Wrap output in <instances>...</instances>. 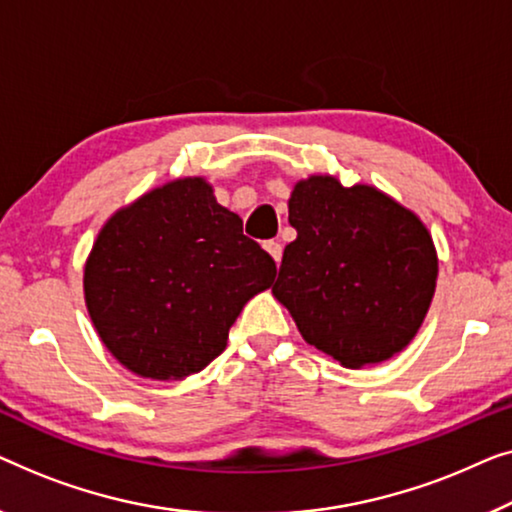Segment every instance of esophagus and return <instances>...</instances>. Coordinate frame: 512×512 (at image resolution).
I'll use <instances>...</instances> for the list:
<instances>
[{
  "instance_id": "esophagus-1",
  "label": "esophagus",
  "mask_w": 512,
  "mask_h": 512,
  "mask_svg": "<svg viewBox=\"0 0 512 512\" xmlns=\"http://www.w3.org/2000/svg\"><path fill=\"white\" fill-rule=\"evenodd\" d=\"M264 248H266V253L273 257V262L280 264V259H283V246H280L278 241H266Z\"/></svg>"
}]
</instances>
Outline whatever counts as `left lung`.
Masks as SVG:
<instances>
[{
    "instance_id": "obj_1",
    "label": "left lung",
    "mask_w": 512,
    "mask_h": 512,
    "mask_svg": "<svg viewBox=\"0 0 512 512\" xmlns=\"http://www.w3.org/2000/svg\"><path fill=\"white\" fill-rule=\"evenodd\" d=\"M273 297L306 343L348 369L385 362L413 341L436 290L438 257L422 220L371 185L334 176L294 185Z\"/></svg>"
}]
</instances>
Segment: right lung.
Listing matches in <instances>:
<instances>
[{"label":"right lung","instance_id":"obj_1","mask_svg":"<svg viewBox=\"0 0 512 512\" xmlns=\"http://www.w3.org/2000/svg\"><path fill=\"white\" fill-rule=\"evenodd\" d=\"M276 262L204 178H178L113 213L85 262V306L111 355L141 378L183 380L227 348Z\"/></svg>","mask_w":512,"mask_h":512}]
</instances>
